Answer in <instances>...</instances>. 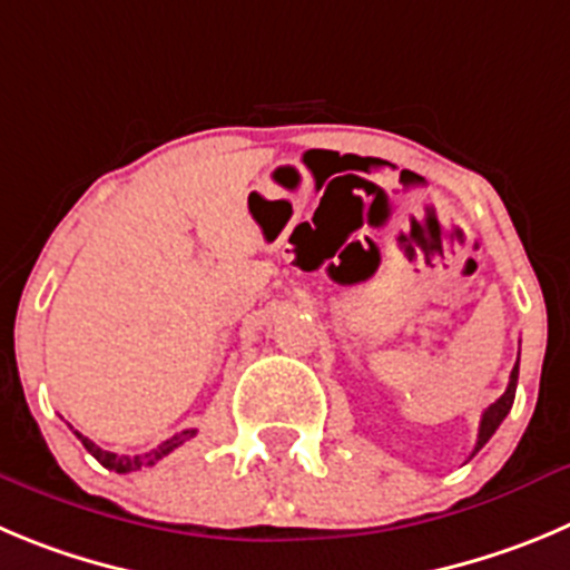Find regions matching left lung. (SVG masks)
Instances as JSON below:
<instances>
[{
    "instance_id": "1",
    "label": "left lung",
    "mask_w": 570,
    "mask_h": 570,
    "mask_svg": "<svg viewBox=\"0 0 570 570\" xmlns=\"http://www.w3.org/2000/svg\"><path fill=\"white\" fill-rule=\"evenodd\" d=\"M518 374H520V360H518V363H514L512 376H509V387H507V391H503V396L498 399V402H492V405H489L487 411H483L481 430H478V444H475V450H472V455H475L478 450H481V446L487 444L489 439H492L494 430L501 428V422H503V419H507V413L512 411L514 391H518Z\"/></svg>"
}]
</instances>
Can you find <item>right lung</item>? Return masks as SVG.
I'll use <instances>...</instances> for the list:
<instances>
[{
	"label": "right lung",
	"mask_w": 570,
	"mask_h": 570,
	"mask_svg": "<svg viewBox=\"0 0 570 570\" xmlns=\"http://www.w3.org/2000/svg\"><path fill=\"white\" fill-rule=\"evenodd\" d=\"M78 439H81V444L87 446V453H92L95 459L100 461V464L106 466V470H115V472H135V470H142V466H154L159 459H165L168 453H174L179 444H185L188 439H194L196 430H183V433L171 435L168 441H163L159 446H154V450H148V453H140V455H117V453H109V450H100L95 441H89L87 435L76 433Z\"/></svg>",
	"instance_id": "right-lung-1"
}]
</instances>
